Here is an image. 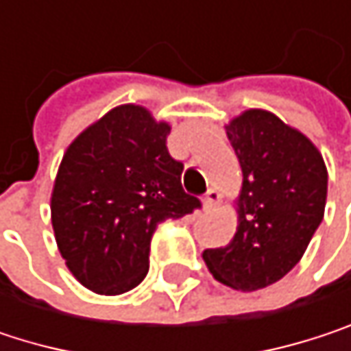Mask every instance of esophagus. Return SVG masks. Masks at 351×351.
<instances>
[{
  "label": "esophagus",
  "instance_id": "1",
  "mask_svg": "<svg viewBox=\"0 0 351 351\" xmlns=\"http://www.w3.org/2000/svg\"><path fill=\"white\" fill-rule=\"evenodd\" d=\"M219 203V193L215 191V189H209L207 193H205V197H203V205L207 207V209H211V207H215Z\"/></svg>",
  "mask_w": 351,
  "mask_h": 351
}]
</instances>
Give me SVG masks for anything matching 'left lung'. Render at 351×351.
Wrapping results in <instances>:
<instances>
[{"mask_svg": "<svg viewBox=\"0 0 351 351\" xmlns=\"http://www.w3.org/2000/svg\"><path fill=\"white\" fill-rule=\"evenodd\" d=\"M242 167L238 232L203 260L215 280L258 291L289 274L319 228L327 169L313 142L274 113L247 109L226 125Z\"/></svg>", "mask_w": 351, "mask_h": 351, "instance_id": "obj_1", "label": "left lung"}]
</instances>
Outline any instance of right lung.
<instances>
[{
    "label": "right lung",
    "mask_w": 351,
    "mask_h": 351,
    "mask_svg": "<svg viewBox=\"0 0 351 351\" xmlns=\"http://www.w3.org/2000/svg\"><path fill=\"white\" fill-rule=\"evenodd\" d=\"M169 134L148 109L119 106L62 156L50 199L54 238L75 278L99 295L138 287L158 223L201 207L180 184L182 162L169 154Z\"/></svg>",
    "instance_id": "right-lung-1"
}]
</instances>
